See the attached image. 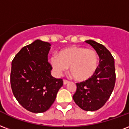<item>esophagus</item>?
<instances>
[{
	"label": "esophagus",
	"instance_id": "esophagus-1",
	"mask_svg": "<svg viewBox=\"0 0 129 129\" xmlns=\"http://www.w3.org/2000/svg\"><path fill=\"white\" fill-rule=\"evenodd\" d=\"M68 83H69V81L68 80H63V84L64 85H66V84H67Z\"/></svg>",
	"mask_w": 129,
	"mask_h": 129
}]
</instances>
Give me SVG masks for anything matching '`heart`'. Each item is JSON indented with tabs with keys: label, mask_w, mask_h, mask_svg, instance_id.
Wrapping results in <instances>:
<instances>
[{
	"label": "heart",
	"mask_w": 129,
	"mask_h": 129,
	"mask_svg": "<svg viewBox=\"0 0 129 129\" xmlns=\"http://www.w3.org/2000/svg\"><path fill=\"white\" fill-rule=\"evenodd\" d=\"M50 63L57 75H61L70 67V73L74 78L83 81L95 74L99 66V56L93 49L70 47L61 50L58 55L52 56Z\"/></svg>",
	"instance_id": "heart-1"
}]
</instances>
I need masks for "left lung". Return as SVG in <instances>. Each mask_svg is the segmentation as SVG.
Segmentation results:
<instances>
[{"instance_id":"left-lung-1","label":"left lung","mask_w":129,"mask_h":129,"mask_svg":"<svg viewBox=\"0 0 129 129\" xmlns=\"http://www.w3.org/2000/svg\"><path fill=\"white\" fill-rule=\"evenodd\" d=\"M93 47L100 57L95 74L86 81L76 83L73 100L85 111H95L104 106L110 97L116 82L114 59L103 45L93 40L85 41Z\"/></svg>"}]
</instances>
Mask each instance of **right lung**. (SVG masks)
<instances>
[{
	"label": "right lung",
	"mask_w": 129,
	"mask_h": 129,
	"mask_svg": "<svg viewBox=\"0 0 129 129\" xmlns=\"http://www.w3.org/2000/svg\"><path fill=\"white\" fill-rule=\"evenodd\" d=\"M51 44L36 40L23 47L11 63V85L19 104L33 113L45 112L55 100L63 80L52 76L48 61Z\"/></svg>",
	"instance_id": "add662e5"
}]
</instances>
